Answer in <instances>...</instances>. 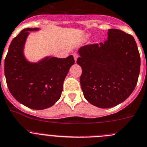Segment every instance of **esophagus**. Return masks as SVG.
I'll list each match as a JSON object with an SVG mask.
<instances>
[{"label": "esophagus", "instance_id": "obj_1", "mask_svg": "<svg viewBox=\"0 0 147 147\" xmlns=\"http://www.w3.org/2000/svg\"><path fill=\"white\" fill-rule=\"evenodd\" d=\"M73 57H74V59H75V62H76L77 59H78V55L77 54V53H74V54H73Z\"/></svg>", "mask_w": 147, "mask_h": 147}]
</instances>
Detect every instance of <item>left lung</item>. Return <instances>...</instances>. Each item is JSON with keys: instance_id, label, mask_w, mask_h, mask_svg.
<instances>
[{"instance_id": "1", "label": "left lung", "mask_w": 147, "mask_h": 147, "mask_svg": "<svg viewBox=\"0 0 147 147\" xmlns=\"http://www.w3.org/2000/svg\"><path fill=\"white\" fill-rule=\"evenodd\" d=\"M107 40L78 50L77 64L83 95L90 104L110 108L127 99L134 91L140 72L139 52L132 35L109 29Z\"/></svg>"}]
</instances>
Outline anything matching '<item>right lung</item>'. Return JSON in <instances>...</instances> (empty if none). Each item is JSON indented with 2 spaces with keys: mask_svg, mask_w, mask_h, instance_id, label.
Wrapping results in <instances>:
<instances>
[{
  "mask_svg": "<svg viewBox=\"0 0 147 147\" xmlns=\"http://www.w3.org/2000/svg\"><path fill=\"white\" fill-rule=\"evenodd\" d=\"M26 28L11 42L4 61L8 88L15 99L32 109H45L60 98L64 79L75 64L72 55L67 58L46 57L38 62L25 58L24 49L30 31Z\"/></svg>",
  "mask_w": 147,
  "mask_h": 147,
  "instance_id": "1",
  "label": "right lung"
}]
</instances>
